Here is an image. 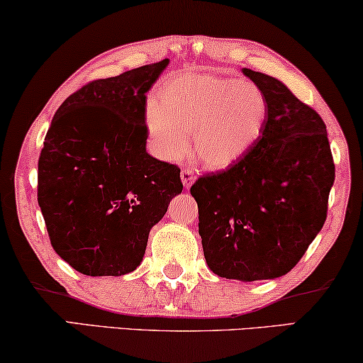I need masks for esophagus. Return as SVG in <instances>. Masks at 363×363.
<instances>
[{"label":"esophagus","mask_w":363,"mask_h":363,"mask_svg":"<svg viewBox=\"0 0 363 363\" xmlns=\"http://www.w3.org/2000/svg\"><path fill=\"white\" fill-rule=\"evenodd\" d=\"M195 180H196L195 173H193L190 168H185V170H182V183H183V186L186 188V190L193 185V183H195Z\"/></svg>","instance_id":"esophagus-1"}]
</instances>
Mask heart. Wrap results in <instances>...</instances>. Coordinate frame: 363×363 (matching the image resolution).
Returning a JSON list of instances; mask_svg holds the SVG:
<instances>
[{"label":"heart","mask_w":363,"mask_h":363,"mask_svg":"<svg viewBox=\"0 0 363 363\" xmlns=\"http://www.w3.org/2000/svg\"><path fill=\"white\" fill-rule=\"evenodd\" d=\"M267 99L250 81L188 72L158 89L145 108V127L153 150L175 162L193 150L203 165L225 170L245 158L264 130Z\"/></svg>","instance_id":"1"}]
</instances>
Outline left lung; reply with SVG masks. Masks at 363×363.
Masks as SVG:
<instances>
[{
  "instance_id": "1",
  "label": "left lung",
  "mask_w": 363,
  "mask_h": 363,
  "mask_svg": "<svg viewBox=\"0 0 363 363\" xmlns=\"http://www.w3.org/2000/svg\"><path fill=\"white\" fill-rule=\"evenodd\" d=\"M267 99V118L250 153L198 178V233L216 276L276 279L294 267L325 223L335 180L327 128L286 84L242 67Z\"/></svg>"
}]
</instances>
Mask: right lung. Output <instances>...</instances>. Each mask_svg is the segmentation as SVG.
Listing matches in <instances>:
<instances>
[{
  "label": "right lung",
  "mask_w": 363,
  "mask_h": 363,
  "mask_svg": "<svg viewBox=\"0 0 363 363\" xmlns=\"http://www.w3.org/2000/svg\"><path fill=\"white\" fill-rule=\"evenodd\" d=\"M168 59L89 82L54 113L38 203L54 251L86 276H123L183 190L180 168L147 153L145 94Z\"/></svg>",
  "instance_id": "obj_1"
}]
</instances>
